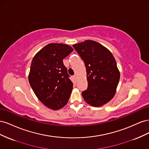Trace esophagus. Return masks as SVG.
<instances>
[{"mask_svg": "<svg viewBox=\"0 0 149 149\" xmlns=\"http://www.w3.org/2000/svg\"><path fill=\"white\" fill-rule=\"evenodd\" d=\"M73 77H74V78L75 79H77V75H76V74H74V75L73 76Z\"/></svg>", "mask_w": 149, "mask_h": 149, "instance_id": "obj_1", "label": "esophagus"}]
</instances>
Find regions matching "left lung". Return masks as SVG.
Segmentation results:
<instances>
[{
    "mask_svg": "<svg viewBox=\"0 0 149 149\" xmlns=\"http://www.w3.org/2000/svg\"><path fill=\"white\" fill-rule=\"evenodd\" d=\"M85 63L88 89L82 93L85 102L101 107L114 97L120 79V71L112 53L93 40L73 45Z\"/></svg>",
    "mask_w": 149,
    "mask_h": 149,
    "instance_id": "obj_1",
    "label": "left lung"
}]
</instances>
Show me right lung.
I'll use <instances>...</instances> for the list:
<instances>
[{"label": "right lung", "mask_w": 149, "mask_h": 149, "mask_svg": "<svg viewBox=\"0 0 149 149\" xmlns=\"http://www.w3.org/2000/svg\"><path fill=\"white\" fill-rule=\"evenodd\" d=\"M73 51L63 43H49L35 54L29 81L36 96L52 110H59L68 101L73 89L63 60Z\"/></svg>", "instance_id": "right-lung-1"}]
</instances>
